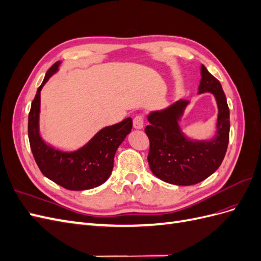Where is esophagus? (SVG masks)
<instances>
[{
  "label": "esophagus",
  "instance_id": "34e87169",
  "mask_svg": "<svg viewBox=\"0 0 261 261\" xmlns=\"http://www.w3.org/2000/svg\"><path fill=\"white\" fill-rule=\"evenodd\" d=\"M133 125H134V128H136V129L143 128L144 127V116L143 115H136L135 117H134Z\"/></svg>",
  "mask_w": 261,
  "mask_h": 261
}]
</instances>
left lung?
<instances>
[{
    "mask_svg": "<svg viewBox=\"0 0 261 261\" xmlns=\"http://www.w3.org/2000/svg\"><path fill=\"white\" fill-rule=\"evenodd\" d=\"M200 70L198 93H212L218 106L217 130L211 139H192L181 130L179 122L189 105L187 100L180 99L147 115L148 163L153 174L165 183L180 186L199 183L213 174L224 159L230 136V110L220 82L203 65Z\"/></svg>",
    "mask_w": 261,
    "mask_h": 261,
    "instance_id": "1",
    "label": "left lung"
}]
</instances>
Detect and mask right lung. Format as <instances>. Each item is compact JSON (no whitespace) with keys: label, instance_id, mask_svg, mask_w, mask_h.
<instances>
[{"label":"right lung","instance_id":"1","mask_svg":"<svg viewBox=\"0 0 261 261\" xmlns=\"http://www.w3.org/2000/svg\"><path fill=\"white\" fill-rule=\"evenodd\" d=\"M57 62L46 72L31 103L28 116V137L31 151L42 174L69 191L98 187L110 177L116 150L133 127L130 117L100 129L88 143L74 151H63L45 143L40 135V92L50 77L59 70Z\"/></svg>","mask_w":261,"mask_h":261}]
</instances>
